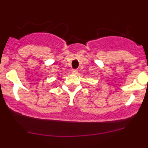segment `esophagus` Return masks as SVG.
Listing matches in <instances>:
<instances>
[{
    "label": "esophagus",
    "instance_id": "34e87169",
    "mask_svg": "<svg viewBox=\"0 0 148 148\" xmlns=\"http://www.w3.org/2000/svg\"><path fill=\"white\" fill-rule=\"evenodd\" d=\"M72 74H76L78 73V70H77V69H73V70L72 71Z\"/></svg>",
    "mask_w": 148,
    "mask_h": 148
}]
</instances>
